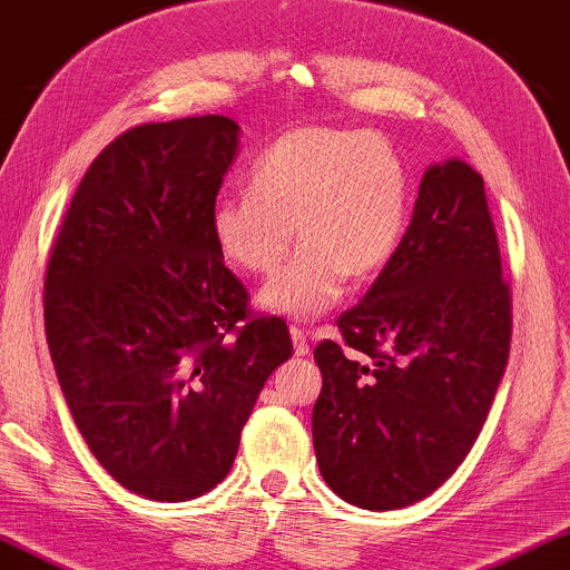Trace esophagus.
Returning a JSON list of instances; mask_svg holds the SVG:
<instances>
[{
  "label": "esophagus",
  "mask_w": 570,
  "mask_h": 570,
  "mask_svg": "<svg viewBox=\"0 0 570 570\" xmlns=\"http://www.w3.org/2000/svg\"><path fill=\"white\" fill-rule=\"evenodd\" d=\"M288 333H292V341H294V354L296 356H307L309 354V341H307V335H304L302 327L292 325V327H288Z\"/></svg>",
  "instance_id": "1"
}]
</instances>
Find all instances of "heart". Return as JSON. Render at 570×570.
<instances>
[{"mask_svg": "<svg viewBox=\"0 0 570 570\" xmlns=\"http://www.w3.org/2000/svg\"><path fill=\"white\" fill-rule=\"evenodd\" d=\"M247 190L212 206L208 232L224 261L266 276L286 258L296 224L302 250L261 292L276 315H325L348 276L380 274L403 239L407 170L380 134L292 128L255 159Z\"/></svg>", "mask_w": 570, "mask_h": 570, "instance_id": "1", "label": "heart"}]
</instances>
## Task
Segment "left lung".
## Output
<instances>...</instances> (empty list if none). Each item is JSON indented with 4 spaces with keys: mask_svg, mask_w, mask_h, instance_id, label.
<instances>
[{
    "mask_svg": "<svg viewBox=\"0 0 570 570\" xmlns=\"http://www.w3.org/2000/svg\"><path fill=\"white\" fill-rule=\"evenodd\" d=\"M338 331L315 348L320 472L358 509L411 507L468 456L509 362L511 288L468 163L429 167L395 255Z\"/></svg>",
    "mask_w": 570,
    "mask_h": 570,
    "instance_id": "left-lung-1",
    "label": "left lung"
}]
</instances>
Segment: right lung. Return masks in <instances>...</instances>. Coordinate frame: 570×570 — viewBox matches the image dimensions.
Masks as SVG:
<instances>
[{
  "label": "right lung",
  "instance_id": "right-lung-1",
  "mask_svg": "<svg viewBox=\"0 0 570 570\" xmlns=\"http://www.w3.org/2000/svg\"><path fill=\"white\" fill-rule=\"evenodd\" d=\"M237 131L194 116L116 136L48 258L46 341L71 419L95 460L151 501L224 480L263 384L294 351L282 317L247 307L208 232Z\"/></svg>",
  "mask_w": 570,
  "mask_h": 570
}]
</instances>
